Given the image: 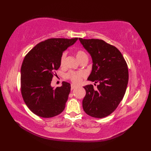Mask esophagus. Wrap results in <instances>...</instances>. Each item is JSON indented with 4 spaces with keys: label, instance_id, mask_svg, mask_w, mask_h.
<instances>
[{
    "label": "esophagus",
    "instance_id": "1",
    "mask_svg": "<svg viewBox=\"0 0 151 151\" xmlns=\"http://www.w3.org/2000/svg\"><path fill=\"white\" fill-rule=\"evenodd\" d=\"M75 88H76V86H75V85L72 84L71 86H70V89H71V90H73V89H74Z\"/></svg>",
    "mask_w": 151,
    "mask_h": 151
}]
</instances>
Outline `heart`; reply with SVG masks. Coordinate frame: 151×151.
Instances as JSON below:
<instances>
[{
    "label": "heart",
    "instance_id": "obj_1",
    "mask_svg": "<svg viewBox=\"0 0 151 151\" xmlns=\"http://www.w3.org/2000/svg\"><path fill=\"white\" fill-rule=\"evenodd\" d=\"M66 56H67L66 52H63L62 54V56H61L60 61V63L61 66H63L64 65V63H65ZM76 56L77 58V59L78 60L79 62L84 58H88V56L87 54H86V53L84 50H81V49L76 50ZM84 73L81 71L79 72L70 71L69 73H67L65 75V78L67 79L70 80V81L75 84H78L79 83H81L82 80V78L84 77Z\"/></svg>",
    "mask_w": 151,
    "mask_h": 151
}]
</instances>
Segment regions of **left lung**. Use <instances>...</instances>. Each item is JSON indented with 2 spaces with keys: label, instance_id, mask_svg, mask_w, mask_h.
Listing matches in <instances>:
<instances>
[{
  "label": "left lung",
  "instance_id": "8db88e82",
  "mask_svg": "<svg viewBox=\"0 0 151 151\" xmlns=\"http://www.w3.org/2000/svg\"><path fill=\"white\" fill-rule=\"evenodd\" d=\"M79 40L91 54L92 71L88 81L99 82L97 89L93 85L84 87L82 101L84 111L89 116L103 118L115 110L126 92L129 82L127 63L116 47L99 39Z\"/></svg>",
  "mask_w": 151,
  "mask_h": 151
}]
</instances>
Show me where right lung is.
<instances>
[{
  "label": "right lung",
  "instance_id": "obj_1",
  "mask_svg": "<svg viewBox=\"0 0 151 151\" xmlns=\"http://www.w3.org/2000/svg\"><path fill=\"white\" fill-rule=\"evenodd\" d=\"M77 40L50 38L36 45L25 56L21 69V92L28 108L37 116L52 117L65 109L70 84L63 82L55 89L50 84L63 52Z\"/></svg>",
  "mask_w": 151,
  "mask_h": 151
}]
</instances>
